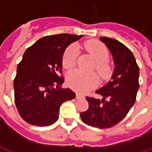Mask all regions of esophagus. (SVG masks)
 Wrapping results in <instances>:
<instances>
[{
  "instance_id": "34e87169",
  "label": "esophagus",
  "mask_w": 152,
  "mask_h": 152,
  "mask_svg": "<svg viewBox=\"0 0 152 152\" xmlns=\"http://www.w3.org/2000/svg\"><path fill=\"white\" fill-rule=\"evenodd\" d=\"M76 98L77 99H83V98H84V96L81 95V94H76Z\"/></svg>"
}]
</instances>
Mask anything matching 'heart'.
I'll return each mask as SVG.
<instances>
[{
	"mask_svg": "<svg viewBox=\"0 0 152 152\" xmlns=\"http://www.w3.org/2000/svg\"><path fill=\"white\" fill-rule=\"evenodd\" d=\"M86 50L94 57L97 61L96 70L102 79H106L110 74V67L107 64L109 58V50L105 45L98 40H89L86 43ZM77 48L70 45L66 48L63 57V65L66 69H71L76 65L77 58ZM68 86L76 92L86 93L99 84V77L95 73L85 72L81 70H74L66 76Z\"/></svg>",
	"mask_w": 152,
	"mask_h": 152,
	"instance_id": "obj_1",
	"label": "heart"
}]
</instances>
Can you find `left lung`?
Returning <instances> with one entry per match:
<instances>
[{
  "mask_svg": "<svg viewBox=\"0 0 152 152\" xmlns=\"http://www.w3.org/2000/svg\"><path fill=\"white\" fill-rule=\"evenodd\" d=\"M100 40L107 46L113 57L114 73L112 80L96 91L102 99L87 97V111L80 112L84 123L99 129L111 128L122 121L136 101L139 88V67L131 50L112 39L101 37Z\"/></svg>",
  "mask_w": 152,
  "mask_h": 152,
  "instance_id": "obj_1",
  "label": "left lung"
}]
</instances>
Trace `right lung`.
<instances>
[{
  "label": "right lung",
  "instance_id": "right-lung-1",
  "mask_svg": "<svg viewBox=\"0 0 152 152\" xmlns=\"http://www.w3.org/2000/svg\"><path fill=\"white\" fill-rule=\"evenodd\" d=\"M82 35L56 34L40 38L23 53L14 80L17 110L28 124L48 126L58 119L60 106L76 94L61 86L63 55L67 45ZM56 89H55V87Z\"/></svg>",
  "mask_w": 152,
  "mask_h": 152
}]
</instances>
